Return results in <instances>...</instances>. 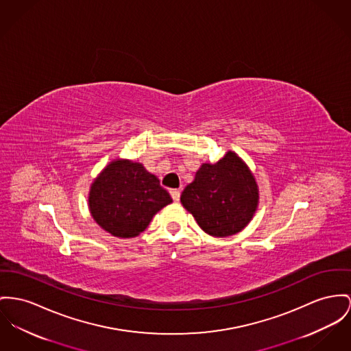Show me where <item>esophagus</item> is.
Listing matches in <instances>:
<instances>
[{"label": "esophagus", "instance_id": "34e87169", "mask_svg": "<svg viewBox=\"0 0 351 351\" xmlns=\"http://www.w3.org/2000/svg\"><path fill=\"white\" fill-rule=\"evenodd\" d=\"M170 194H171V198L174 202H178L180 201V197H181V191L178 189H171L170 190Z\"/></svg>", "mask_w": 351, "mask_h": 351}]
</instances>
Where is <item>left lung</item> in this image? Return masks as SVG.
Masks as SVG:
<instances>
[{
  "instance_id": "8db88e82",
  "label": "left lung",
  "mask_w": 351,
  "mask_h": 351,
  "mask_svg": "<svg viewBox=\"0 0 351 351\" xmlns=\"http://www.w3.org/2000/svg\"><path fill=\"white\" fill-rule=\"evenodd\" d=\"M181 202L204 232L228 237L241 232L257 209V182L243 161L229 152L217 164H204Z\"/></svg>"
}]
</instances>
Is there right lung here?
I'll use <instances>...</instances> for the list:
<instances>
[{
	"label": "right lung",
	"mask_w": 351,
	"mask_h": 351,
	"mask_svg": "<svg viewBox=\"0 0 351 351\" xmlns=\"http://www.w3.org/2000/svg\"><path fill=\"white\" fill-rule=\"evenodd\" d=\"M173 202L160 180L137 162L118 160L94 181L89 206L94 221L108 233L132 238L142 233L153 215Z\"/></svg>",
	"instance_id": "right-lung-1"
}]
</instances>
